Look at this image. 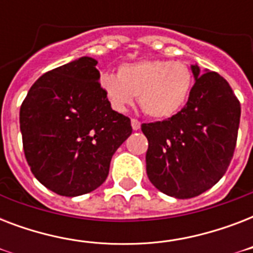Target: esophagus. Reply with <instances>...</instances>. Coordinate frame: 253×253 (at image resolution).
I'll return each instance as SVG.
<instances>
[{
  "mask_svg": "<svg viewBox=\"0 0 253 253\" xmlns=\"http://www.w3.org/2000/svg\"><path fill=\"white\" fill-rule=\"evenodd\" d=\"M131 127H132L134 131H138L140 128V122H139L138 119H131Z\"/></svg>",
  "mask_w": 253,
  "mask_h": 253,
  "instance_id": "esophagus-1",
  "label": "esophagus"
}]
</instances>
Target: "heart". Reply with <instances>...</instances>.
Here are the masks:
<instances>
[{"label": "heart", "mask_w": 253, "mask_h": 253, "mask_svg": "<svg viewBox=\"0 0 253 253\" xmlns=\"http://www.w3.org/2000/svg\"><path fill=\"white\" fill-rule=\"evenodd\" d=\"M99 86L117 111L138 102L156 119L170 118L184 107L193 87V73L182 61L147 59L122 64L115 73H101Z\"/></svg>", "instance_id": "b5f03b06"}]
</instances>
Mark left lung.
<instances>
[{
	"label": "left lung",
	"mask_w": 253,
	"mask_h": 253,
	"mask_svg": "<svg viewBox=\"0 0 253 253\" xmlns=\"http://www.w3.org/2000/svg\"><path fill=\"white\" fill-rule=\"evenodd\" d=\"M194 85L181 111L142 125L148 139L147 176L155 188L178 200L206 192L223 177L236 146L240 103L218 73L190 65Z\"/></svg>",
	"instance_id": "obj_1"
}]
</instances>
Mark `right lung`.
Returning <instances> with one entry per match:
<instances>
[{
  "label": "right lung",
  "mask_w": 253,
  "mask_h": 253,
  "mask_svg": "<svg viewBox=\"0 0 253 253\" xmlns=\"http://www.w3.org/2000/svg\"><path fill=\"white\" fill-rule=\"evenodd\" d=\"M98 61L79 57L39 77L19 111L26 160L37 180L65 197L93 192L132 132L99 86Z\"/></svg>",
  "instance_id": "right-lung-1"
}]
</instances>
